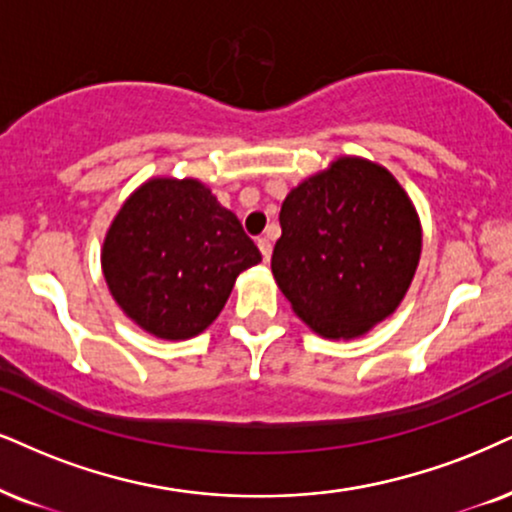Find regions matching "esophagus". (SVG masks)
Returning a JSON list of instances; mask_svg holds the SVG:
<instances>
[{"instance_id":"1","label":"esophagus","mask_w":512,"mask_h":512,"mask_svg":"<svg viewBox=\"0 0 512 512\" xmlns=\"http://www.w3.org/2000/svg\"><path fill=\"white\" fill-rule=\"evenodd\" d=\"M258 249H261L263 261H270V254H273V244H270L268 237H258Z\"/></svg>"}]
</instances>
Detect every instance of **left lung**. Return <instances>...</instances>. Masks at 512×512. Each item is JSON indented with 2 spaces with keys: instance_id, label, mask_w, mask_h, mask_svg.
Segmentation results:
<instances>
[{
  "instance_id": "left-lung-1",
  "label": "left lung",
  "mask_w": 512,
  "mask_h": 512,
  "mask_svg": "<svg viewBox=\"0 0 512 512\" xmlns=\"http://www.w3.org/2000/svg\"><path fill=\"white\" fill-rule=\"evenodd\" d=\"M277 287L327 339L361 337L399 308L422 251L418 211L387 168L339 156L287 194Z\"/></svg>"
}]
</instances>
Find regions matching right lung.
<instances>
[{"mask_svg":"<svg viewBox=\"0 0 512 512\" xmlns=\"http://www.w3.org/2000/svg\"><path fill=\"white\" fill-rule=\"evenodd\" d=\"M261 263L237 216L204 182L151 178L106 232L104 280L132 323L159 339H189L223 311L242 270Z\"/></svg>","mask_w":512,"mask_h":512,"instance_id":"obj_1","label":"right lung"}]
</instances>
